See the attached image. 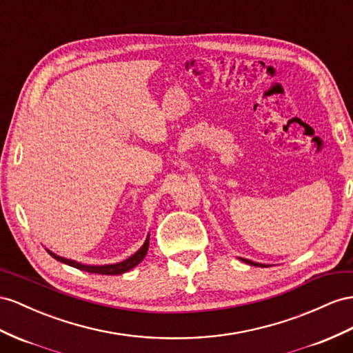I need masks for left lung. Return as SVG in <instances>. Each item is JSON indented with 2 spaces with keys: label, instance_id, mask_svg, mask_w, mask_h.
<instances>
[{
  "label": "left lung",
  "instance_id": "obj_1",
  "mask_svg": "<svg viewBox=\"0 0 353 353\" xmlns=\"http://www.w3.org/2000/svg\"><path fill=\"white\" fill-rule=\"evenodd\" d=\"M241 261H245L246 264H250V265H255V267H267L265 264H258V263H254V261H249V259H245V258H239Z\"/></svg>",
  "mask_w": 353,
  "mask_h": 353
}]
</instances>
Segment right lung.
I'll use <instances>...</instances> for the list:
<instances>
[{"label":"right lung","mask_w":353,"mask_h":353,"mask_svg":"<svg viewBox=\"0 0 353 353\" xmlns=\"http://www.w3.org/2000/svg\"><path fill=\"white\" fill-rule=\"evenodd\" d=\"M148 249H149V236L146 239V241L143 243V246L135 252L132 256H130L128 259L122 261V263H117V264H107V265H85V264H80L77 261L73 259H67V258H62L53 254V252L48 250L52 258H55L59 263H64L70 267H74L79 268L82 271H88V273H97V274H108V276H114V274H122L126 273V271H130L131 268H134L135 265H139L141 261L144 259L148 254Z\"/></svg>","instance_id":"right-lung-1"}]
</instances>
